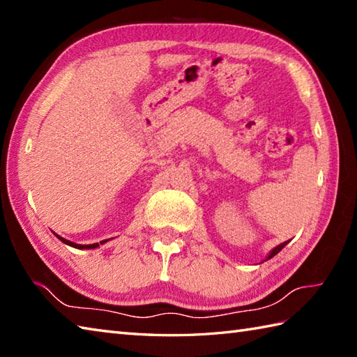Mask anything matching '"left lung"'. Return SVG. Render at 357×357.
<instances>
[{
    "instance_id": "left-lung-1",
    "label": "left lung",
    "mask_w": 357,
    "mask_h": 357,
    "mask_svg": "<svg viewBox=\"0 0 357 357\" xmlns=\"http://www.w3.org/2000/svg\"><path fill=\"white\" fill-rule=\"evenodd\" d=\"M285 245H287V242H282V244H279L278 247H275V248H273V250H271V252H270V255L267 256V259H271V257H273V256H276V255H278V253L280 252V250H282V248H284Z\"/></svg>"
}]
</instances>
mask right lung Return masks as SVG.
Listing matches in <instances>:
<instances>
[{
	"label": "right lung",
	"instance_id": "right-lung-1",
	"mask_svg": "<svg viewBox=\"0 0 357 357\" xmlns=\"http://www.w3.org/2000/svg\"><path fill=\"white\" fill-rule=\"evenodd\" d=\"M56 238H58L59 241H61V242H64V244L70 245V247H73V248H79V250H92V248L100 247L101 244H105V242L109 241V239H105V241H101V242H96V244H90V245H81V244H75V242H72V241H67V239H64V238H61V236H58V234H56Z\"/></svg>",
	"mask_w": 357,
	"mask_h": 357
}]
</instances>
